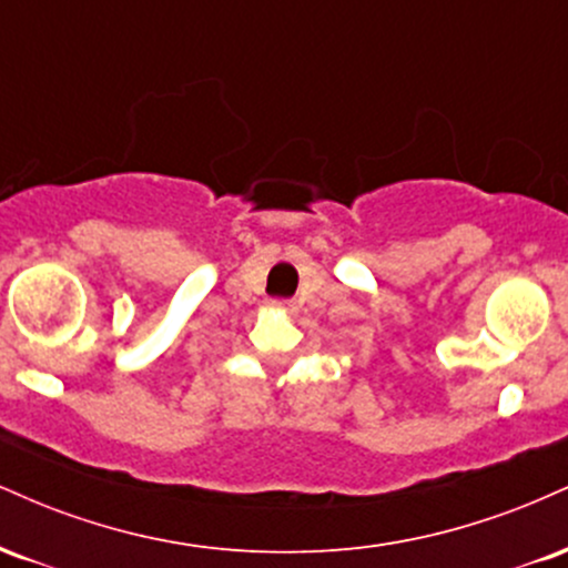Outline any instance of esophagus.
Listing matches in <instances>:
<instances>
[{
    "mask_svg": "<svg viewBox=\"0 0 568 568\" xmlns=\"http://www.w3.org/2000/svg\"><path fill=\"white\" fill-rule=\"evenodd\" d=\"M272 304H277V306H288V302H272Z\"/></svg>",
    "mask_w": 568,
    "mask_h": 568,
    "instance_id": "obj_1",
    "label": "esophagus"
}]
</instances>
